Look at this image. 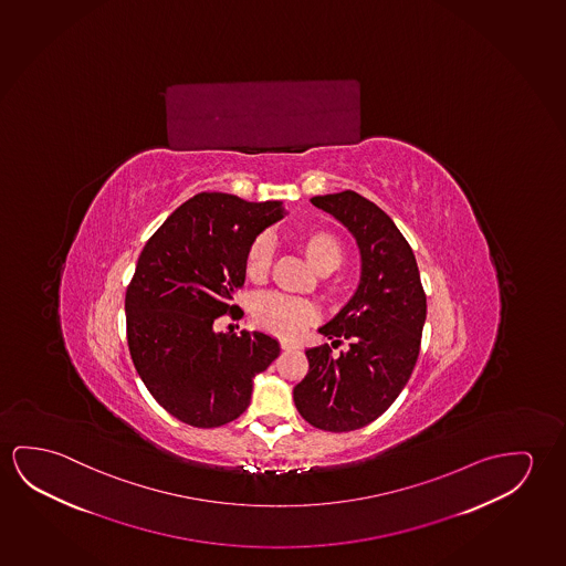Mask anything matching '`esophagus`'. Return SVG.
<instances>
[{
    "instance_id": "esophagus-1",
    "label": "esophagus",
    "mask_w": 566,
    "mask_h": 566,
    "mask_svg": "<svg viewBox=\"0 0 566 566\" xmlns=\"http://www.w3.org/2000/svg\"><path fill=\"white\" fill-rule=\"evenodd\" d=\"M280 347H282V350H294V348H297L296 343L294 340H280Z\"/></svg>"
}]
</instances>
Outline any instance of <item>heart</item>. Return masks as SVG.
I'll return each mask as SVG.
<instances>
[{"label":"heart","instance_id":"b5f03b06","mask_svg":"<svg viewBox=\"0 0 566 566\" xmlns=\"http://www.w3.org/2000/svg\"><path fill=\"white\" fill-rule=\"evenodd\" d=\"M297 249L305 261L317 272L327 274L337 269L343 261V244L339 237L329 229L310 227L296 237ZM274 259V247L266 235H259L244 252V276L251 282H264L269 276ZM333 287V284H329ZM252 322L262 331H269L280 337H292L307 323L315 319V307L304 297L284 296V294H262L252 302Z\"/></svg>","mask_w":566,"mask_h":566}]
</instances>
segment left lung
Instances as JSON below:
<instances>
[{
    "instance_id": "1",
    "label": "left lung",
    "mask_w": 566,
    "mask_h": 566,
    "mask_svg": "<svg viewBox=\"0 0 566 566\" xmlns=\"http://www.w3.org/2000/svg\"><path fill=\"white\" fill-rule=\"evenodd\" d=\"M315 208L339 219L360 249V284L319 333L329 345L307 348L310 370L294 388L300 416L323 431H355L380 418L418 363L427 297L418 262L382 209L353 190L315 196Z\"/></svg>"
}]
</instances>
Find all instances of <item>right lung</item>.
I'll return each mask as SVG.
<instances>
[{
	"label": "right lung",
	"instance_id": "obj_1",
	"mask_svg": "<svg viewBox=\"0 0 566 566\" xmlns=\"http://www.w3.org/2000/svg\"><path fill=\"white\" fill-rule=\"evenodd\" d=\"M284 218L280 201L201 191L176 209L140 252L125 294L127 343L140 380L193 427L226 426L251 403L252 378L280 355L261 331L216 333L244 284V252Z\"/></svg>",
	"mask_w": 566,
	"mask_h": 566
}]
</instances>
